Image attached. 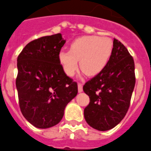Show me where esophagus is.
<instances>
[{"instance_id":"esophagus-1","label":"esophagus","mask_w":151,"mask_h":151,"mask_svg":"<svg viewBox=\"0 0 151 151\" xmlns=\"http://www.w3.org/2000/svg\"><path fill=\"white\" fill-rule=\"evenodd\" d=\"M77 86H78V92H79V93L83 92V85H82V83H79Z\"/></svg>"}]
</instances>
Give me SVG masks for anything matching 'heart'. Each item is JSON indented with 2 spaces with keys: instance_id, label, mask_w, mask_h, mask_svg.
Instances as JSON below:
<instances>
[{
  "instance_id": "obj_1",
  "label": "heart",
  "mask_w": 151,
  "mask_h": 151,
  "mask_svg": "<svg viewBox=\"0 0 151 151\" xmlns=\"http://www.w3.org/2000/svg\"><path fill=\"white\" fill-rule=\"evenodd\" d=\"M113 43L108 37L86 36L75 39L70 44L69 52L62 51L58 60L65 74L74 76L80 66L89 76H95L103 71L109 61Z\"/></svg>"
}]
</instances>
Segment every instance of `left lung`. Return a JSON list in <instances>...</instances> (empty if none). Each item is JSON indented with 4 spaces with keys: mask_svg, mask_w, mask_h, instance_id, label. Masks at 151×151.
Returning <instances> with one entry per match:
<instances>
[{
    "mask_svg": "<svg viewBox=\"0 0 151 151\" xmlns=\"http://www.w3.org/2000/svg\"><path fill=\"white\" fill-rule=\"evenodd\" d=\"M134 85L133 58L121 42L114 39L107 66L83 87L90 97L83 112L87 124L102 132L116 126L128 112Z\"/></svg>",
    "mask_w": 151,
    "mask_h": 151,
    "instance_id": "obj_1",
    "label": "left lung"
}]
</instances>
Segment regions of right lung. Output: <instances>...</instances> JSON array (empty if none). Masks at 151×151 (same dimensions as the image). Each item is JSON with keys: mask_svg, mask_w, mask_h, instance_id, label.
<instances>
[{"mask_svg": "<svg viewBox=\"0 0 151 151\" xmlns=\"http://www.w3.org/2000/svg\"><path fill=\"white\" fill-rule=\"evenodd\" d=\"M65 42L61 33L41 37L28 43L17 58L19 108L36 128L58 124L77 94V83L66 75L58 60Z\"/></svg>", "mask_w": 151, "mask_h": 151, "instance_id": "1", "label": "right lung"}]
</instances>
